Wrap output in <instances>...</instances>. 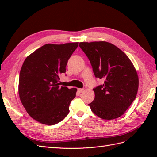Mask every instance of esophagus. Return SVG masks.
Wrapping results in <instances>:
<instances>
[{
  "label": "esophagus",
  "mask_w": 157,
  "mask_h": 157,
  "mask_svg": "<svg viewBox=\"0 0 157 157\" xmlns=\"http://www.w3.org/2000/svg\"><path fill=\"white\" fill-rule=\"evenodd\" d=\"M84 89H83V88H78V91L79 93L83 92H84Z\"/></svg>",
  "instance_id": "1"
}]
</instances>
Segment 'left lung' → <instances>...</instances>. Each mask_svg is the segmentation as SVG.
Segmentation results:
<instances>
[{"mask_svg": "<svg viewBox=\"0 0 157 157\" xmlns=\"http://www.w3.org/2000/svg\"><path fill=\"white\" fill-rule=\"evenodd\" d=\"M96 78L103 84L93 88L94 100L88 105L102 119L119 117L134 101L138 90L136 70L127 56L116 46L106 42H80Z\"/></svg>", "mask_w": 157, "mask_h": 157, "instance_id": "1", "label": "left lung"}]
</instances>
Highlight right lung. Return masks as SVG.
<instances>
[{
	"mask_svg": "<svg viewBox=\"0 0 157 157\" xmlns=\"http://www.w3.org/2000/svg\"><path fill=\"white\" fill-rule=\"evenodd\" d=\"M78 42L47 44L25 59L19 79V94L28 114L45 125H55L69 113L76 88L59 84L60 75Z\"/></svg>",
	"mask_w": 157,
	"mask_h": 157,
	"instance_id": "right-lung-1",
	"label": "right lung"
}]
</instances>
